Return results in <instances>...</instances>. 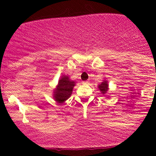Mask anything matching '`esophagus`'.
<instances>
[{
	"label": "esophagus",
	"mask_w": 156,
	"mask_h": 156,
	"mask_svg": "<svg viewBox=\"0 0 156 156\" xmlns=\"http://www.w3.org/2000/svg\"><path fill=\"white\" fill-rule=\"evenodd\" d=\"M83 84H89V81H83Z\"/></svg>",
	"instance_id": "1"
}]
</instances>
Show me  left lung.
Returning <instances> with one entry per match:
<instances>
[{
  "label": "left lung",
  "instance_id": "8db88e82",
  "mask_svg": "<svg viewBox=\"0 0 156 156\" xmlns=\"http://www.w3.org/2000/svg\"><path fill=\"white\" fill-rule=\"evenodd\" d=\"M99 90L101 91V94H106L107 93L108 90V81H103L100 85L98 86Z\"/></svg>",
  "mask_w": 156,
  "mask_h": 156
}]
</instances>
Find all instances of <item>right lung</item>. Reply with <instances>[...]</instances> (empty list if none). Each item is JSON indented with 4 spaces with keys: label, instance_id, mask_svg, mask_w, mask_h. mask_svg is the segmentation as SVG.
Here are the masks:
<instances>
[{
    "label": "right lung",
    "instance_id": "1",
    "mask_svg": "<svg viewBox=\"0 0 156 156\" xmlns=\"http://www.w3.org/2000/svg\"><path fill=\"white\" fill-rule=\"evenodd\" d=\"M75 82L68 75H62L59 80L58 85L53 91V97L58 103H62L71 97Z\"/></svg>",
    "mask_w": 156,
    "mask_h": 156
}]
</instances>
